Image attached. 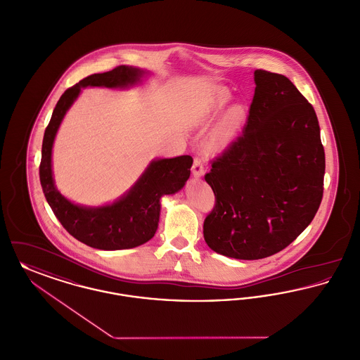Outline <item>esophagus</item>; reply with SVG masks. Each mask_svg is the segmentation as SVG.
I'll list each match as a JSON object with an SVG mask.
<instances>
[{"label":"esophagus","mask_w":360,"mask_h":360,"mask_svg":"<svg viewBox=\"0 0 360 360\" xmlns=\"http://www.w3.org/2000/svg\"><path fill=\"white\" fill-rule=\"evenodd\" d=\"M191 172H193V175H194L195 178L202 176V174H204V162H202V159H201V158H198V156H195V158H194L193 167H191Z\"/></svg>","instance_id":"1"}]
</instances>
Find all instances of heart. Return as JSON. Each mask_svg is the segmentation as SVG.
Returning <instances> with one entry per match:
<instances>
[{"label":"heart","mask_w":360,"mask_h":360,"mask_svg":"<svg viewBox=\"0 0 360 360\" xmlns=\"http://www.w3.org/2000/svg\"><path fill=\"white\" fill-rule=\"evenodd\" d=\"M231 99V95L227 89H219L211 102V114H217L220 112L226 105L230 102ZM243 117H245V110L242 106H235L226 114L224 120L221 121L220 127L216 131V140L220 143V144H226L229 143L231 139H233L235 131L238 130L239 125L242 124L243 121Z\"/></svg>","instance_id":"obj_1"}]
</instances>
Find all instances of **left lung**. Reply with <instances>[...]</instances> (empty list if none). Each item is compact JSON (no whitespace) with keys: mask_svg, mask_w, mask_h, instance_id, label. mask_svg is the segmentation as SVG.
Returning a JSON list of instances; mask_svg holds the SVG:
<instances>
[{"mask_svg":"<svg viewBox=\"0 0 360 360\" xmlns=\"http://www.w3.org/2000/svg\"><path fill=\"white\" fill-rule=\"evenodd\" d=\"M254 82L246 127L205 174L214 193L205 242L238 259L285 249L311 223L323 195L325 150L314 107L283 75L257 69Z\"/></svg>","mask_w":360,"mask_h":360,"instance_id":"8db88e82","label":"left lung"}]
</instances>
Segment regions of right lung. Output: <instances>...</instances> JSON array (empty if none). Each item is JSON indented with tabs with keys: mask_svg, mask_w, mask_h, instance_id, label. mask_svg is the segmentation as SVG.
Segmentation results:
<instances>
[{
	"mask_svg": "<svg viewBox=\"0 0 360 360\" xmlns=\"http://www.w3.org/2000/svg\"><path fill=\"white\" fill-rule=\"evenodd\" d=\"M143 72L125 65L110 72L95 73L68 88L57 102L44 130L39 178L44 197L65 230L85 245L101 250H121L140 246L155 235L160 214V198L184 188L191 176L189 155L150 163L125 197L101 208H84L68 201L56 189L51 174V149L65 112L83 86H125L140 80Z\"/></svg>",
	"mask_w": 360,
	"mask_h": 360,
	"instance_id": "1",
	"label": "right lung"
}]
</instances>
